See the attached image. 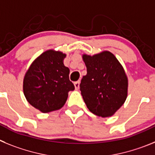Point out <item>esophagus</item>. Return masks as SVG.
<instances>
[{
    "mask_svg": "<svg viewBox=\"0 0 155 155\" xmlns=\"http://www.w3.org/2000/svg\"><path fill=\"white\" fill-rule=\"evenodd\" d=\"M79 83H80V81H76L74 83V85H75V88L76 89V90H78V89L79 88Z\"/></svg>",
    "mask_w": 155,
    "mask_h": 155,
    "instance_id": "obj_1",
    "label": "esophagus"
}]
</instances>
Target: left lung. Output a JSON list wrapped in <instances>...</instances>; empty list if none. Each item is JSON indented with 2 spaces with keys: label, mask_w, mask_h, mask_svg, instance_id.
<instances>
[{
  "label": "left lung",
  "mask_w": 155,
  "mask_h": 155,
  "mask_svg": "<svg viewBox=\"0 0 155 155\" xmlns=\"http://www.w3.org/2000/svg\"><path fill=\"white\" fill-rule=\"evenodd\" d=\"M87 73L80 83L83 101L90 111L97 116H112L125 103L128 78L115 56L104 51L96 54H83Z\"/></svg>",
  "instance_id": "1"
}]
</instances>
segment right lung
<instances>
[{"instance_id":"right-lung-1","label":"right lung","mask_w":155,"mask_h":155,"mask_svg":"<svg viewBox=\"0 0 155 155\" xmlns=\"http://www.w3.org/2000/svg\"><path fill=\"white\" fill-rule=\"evenodd\" d=\"M66 54L48 50L31 64L23 79V92L27 101L43 113L64 106L68 92L75 87L69 80V68L64 64Z\"/></svg>"}]
</instances>
